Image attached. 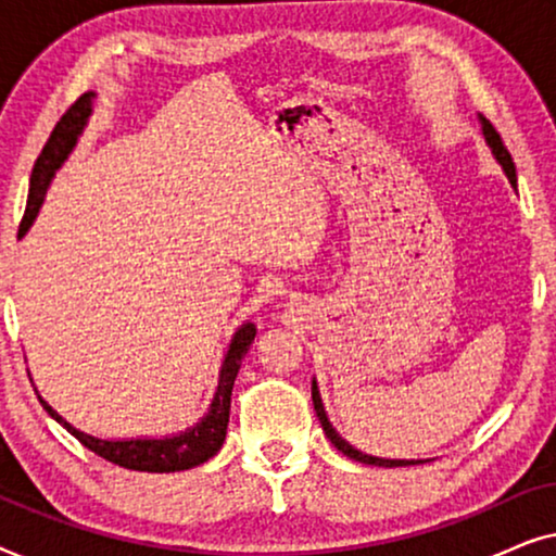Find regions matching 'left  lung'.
Here are the masks:
<instances>
[{
  "label": "left lung",
  "instance_id": "8db88e82",
  "mask_svg": "<svg viewBox=\"0 0 556 556\" xmlns=\"http://www.w3.org/2000/svg\"><path fill=\"white\" fill-rule=\"evenodd\" d=\"M481 128H483V139H485V143H489V147H491L493 156H496V162H498L501 166H504V172H506L508 181H511V185L516 187V166H514V159H511V154H508V149L504 147V141H501L498 131H496V128H493L491 121H489V118H483V116H481ZM311 397H314V409H316L318 420H321V428H324V432H326V438H329L331 443H333V447H337L339 453H344L346 458L359 460V463H367V466H382V468L417 466V463H422V460H390V458H377V455H367V453L356 451L354 445H349L346 440L341 438L337 430H333V425L329 422V417H326V409H324L321 394H318L316 379H314V384H311Z\"/></svg>",
  "mask_w": 556,
  "mask_h": 556
}]
</instances>
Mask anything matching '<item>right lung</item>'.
Returning <instances> with one entry per match:
<instances>
[{"label":"right lung","mask_w":556,"mask_h":556,"mask_svg":"<svg viewBox=\"0 0 556 556\" xmlns=\"http://www.w3.org/2000/svg\"><path fill=\"white\" fill-rule=\"evenodd\" d=\"M93 90L83 93L78 101H75L71 109L63 113V118L58 121L55 128H52L48 143H45L40 156L33 166V177H29V194H27V210L25 217L20 223L17 238H25L29 227H33L37 212L42 207L45 194H48V187L55 172L63 166V162L71 156V151L78 143V136L86 128L90 113H93ZM255 324H242L230 341V349H227L223 369H219V382L217 392L212 397V405L207 415L202 417L194 428H189L179 435L172 438H131V440H101L88 435L78 428H73L71 422L63 420L55 409H52L48 402H45L40 394V405L48 409L52 420H58L63 428L71 432L73 438H78L88 451H93L101 458L116 463L121 468L128 470H147V473H174V470H187L200 466V463L210 460L219 447L225 443L227 435V422H230V397H232V384L235 377H238L240 364L245 359L250 344L255 341Z\"/></svg>","instance_id":"1"}]
</instances>
